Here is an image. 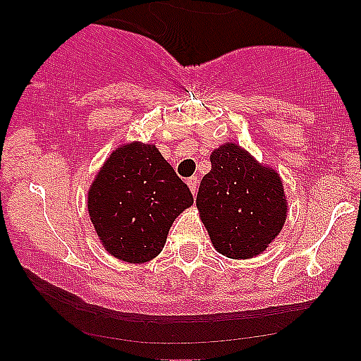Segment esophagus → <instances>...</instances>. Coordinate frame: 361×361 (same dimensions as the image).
<instances>
[{"instance_id":"obj_1","label":"esophagus","mask_w":361,"mask_h":361,"mask_svg":"<svg viewBox=\"0 0 361 361\" xmlns=\"http://www.w3.org/2000/svg\"><path fill=\"white\" fill-rule=\"evenodd\" d=\"M186 185H188L190 192L195 195V193H197V190H198V178L197 176L186 178Z\"/></svg>"}]
</instances>
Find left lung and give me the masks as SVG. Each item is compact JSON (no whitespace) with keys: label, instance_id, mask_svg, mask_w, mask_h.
<instances>
[{"label":"left lung","instance_id":"1","mask_svg":"<svg viewBox=\"0 0 361 361\" xmlns=\"http://www.w3.org/2000/svg\"><path fill=\"white\" fill-rule=\"evenodd\" d=\"M212 169L202 178L197 209L214 247L233 259L261 255L287 221L283 183L233 142L210 154Z\"/></svg>","mask_w":361,"mask_h":361}]
</instances>
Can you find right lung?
Listing matches in <instances>:
<instances>
[{
    "label": "right lung",
    "instance_id": "add662e5",
    "mask_svg": "<svg viewBox=\"0 0 361 361\" xmlns=\"http://www.w3.org/2000/svg\"><path fill=\"white\" fill-rule=\"evenodd\" d=\"M193 195L154 144L130 142L111 152L88 190V212L115 258L146 263L163 251L169 227Z\"/></svg>",
    "mask_w": 361,
    "mask_h": 361
}]
</instances>
